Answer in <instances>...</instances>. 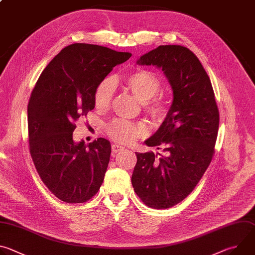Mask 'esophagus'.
<instances>
[{"mask_svg":"<svg viewBox=\"0 0 255 255\" xmlns=\"http://www.w3.org/2000/svg\"><path fill=\"white\" fill-rule=\"evenodd\" d=\"M124 149V147L122 146V145H120V144H113L112 145V151H113V153H118L119 151H121V150H123Z\"/></svg>","mask_w":255,"mask_h":255,"instance_id":"34e87169","label":"esophagus"}]
</instances>
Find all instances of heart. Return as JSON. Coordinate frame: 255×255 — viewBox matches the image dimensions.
Here are the masks:
<instances>
[{"instance_id":"heart-1","label":"heart","mask_w":255,"mask_h":255,"mask_svg":"<svg viewBox=\"0 0 255 255\" xmlns=\"http://www.w3.org/2000/svg\"><path fill=\"white\" fill-rule=\"evenodd\" d=\"M126 88L135 98L144 103L148 114L155 120L163 119L167 108L162 100L153 99L160 90L159 79L148 70H138L125 79ZM115 85L111 79H104L99 83L94 93V103L99 110L110 108L114 96ZM107 132L112 139L120 143H130L145 133L142 123H135L124 119H115L107 125Z\"/></svg>"}]
</instances>
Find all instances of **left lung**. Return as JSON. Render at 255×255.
<instances>
[{
	"mask_svg": "<svg viewBox=\"0 0 255 255\" xmlns=\"http://www.w3.org/2000/svg\"><path fill=\"white\" fill-rule=\"evenodd\" d=\"M137 64L163 71L172 103L157 131L144 141L147 146L163 147L164 154L135 152L131 181L145 205L167 209L186 199L207 170L219 128V111L210 78L189 48L160 45L140 56Z\"/></svg>",
	"mask_w": 255,
	"mask_h": 255,
	"instance_id": "obj_1",
	"label": "left lung"
}]
</instances>
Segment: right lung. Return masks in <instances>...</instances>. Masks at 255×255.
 <instances>
[{
  "instance_id": "1",
  "label": "right lung",
  "mask_w": 255,
  "mask_h": 255,
  "mask_svg": "<svg viewBox=\"0 0 255 255\" xmlns=\"http://www.w3.org/2000/svg\"><path fill=\"white\" fill-rule=\"evenodd\" d=\"M108 47L75 43L45 67L28 104L30 153L44 185L65 203H84L103 184L111 143L72 137L76 122L95 108L94 93L113 67L131 57Z\"/></svg>"
}]
</instances>
